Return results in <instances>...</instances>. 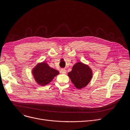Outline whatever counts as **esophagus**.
<instances>
[{"mask_svg":"<svg viewBox=\"0 0 130 130\" xmlns=\"http://www.w3.org/2000/svg\"><path fill=\"white\" fill-rule=\"evenodd\" d=\"M61 73H63V74H65L66 73V70H65V69H64V68H62L61 69V71H60Z\"/></svg>","mask_w":130,"mask_h":130,"instance_id":"obj_1","label":"esophagus"}]
</instances>
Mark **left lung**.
<instances>
[{
	"label": "left lung",
	"mask_w": 130,
	"mask_h": 130,
	"mask_svg": "<svg viewBox=\"0 0 130 130\" xmlns=\"http://www.w3.org/2000/svg\"><path fill=\"white\" fill-rule=\"evenodd\" d=\"M68 76L77 88L81 89L86 86L91 80L92 72L88 65L78 62L73 66Z\"/></svg>",
	"instance_id": "left-lung-1"
}]
</instances>
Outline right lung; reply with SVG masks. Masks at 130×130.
<instances>
[{"instance_id":"add662e5","label":"right lung","mask_w":130,"mask_h":130,"mask_svg":"<svg viewBox=\"0 0 130 130\" xmlns=\"http://www.w3.org/2000/svg\"><path fill=\"white\" fill-rule=\"evenodd\" d=\"M35 81L39 85L45 86L51 82L53 79L59 74V72L51 68L46 62L37 64L32 71Z\"/></svg>"}]
</instances>
